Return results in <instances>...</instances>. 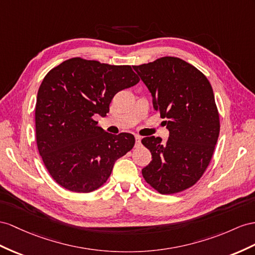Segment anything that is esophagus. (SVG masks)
<instances>
[{
  "label": "esophagus",
  "instance_id": "obj_1",
  "mask_svg": "<svg viewBox=\"0 0 255 255\" xmlns=\"http://www.w3.org/2000/svg\"><path fill=\"white\" fill-rule=\"evenodd\" d=\"M134 138H135V146H138V145H140V143H141V135H139V134H135L134 135Z\"/></svg>",
  "mask_w": 255,
  "mask_h": 255
}]
</instances>
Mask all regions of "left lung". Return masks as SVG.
<instances>
[{
	"mask_svg": "<svg viewBox=\"0 0 255 255\" xmlns=\"http://www.w3.org/2000/svg\"><path fill=\"white\" fill-rule=\"evenodd\" d=\"M153 98L154 110L165 119L166 143L145 136L152 161L142 169L147 183L160 194L193 186L210 164L220 133V117L208 78L177 57H162L132 65Z\"/></svg>",
	"mask_w": 255,
	"mask_h": 255,
	"instance_id": "1",
	"label": "left lung"
}]
</instances>
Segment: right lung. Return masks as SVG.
Instances as JSON below:
<instances>
[{
	"mask_svg": "<svg viewBox=\"0 0 255 255\" xmlns=\"http://www.w3.org/2000/svg\"><path fill=\"white\" fill-rule=\"evenodd\" d=\"M140 81L130 65L71 58L51 69L37 91L35 133L45 167L58 184L90 193L106 183L115 161L134 145L131 133L97 126L119 91Z\"/></svg>",
	"mask_w": 255,
	"mask_h": 255,
	"instance_id": "add662e5",
	"label": "right lung"
}]
</instances>
